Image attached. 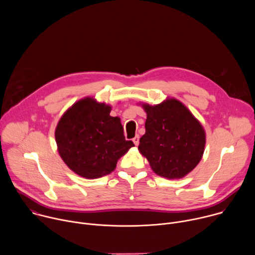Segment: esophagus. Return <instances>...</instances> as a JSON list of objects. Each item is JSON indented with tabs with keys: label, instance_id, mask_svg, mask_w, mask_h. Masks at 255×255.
Returning a JSON list of instances; mask_svg holds the SVG:
<instances>
[{
	"label": "esophagus",
	"instance_id": "esophagus-1",
	"mask_svg": "<svg viewBox=\"0 0 255 255\" xmlns=\"http://www.w3.org/2000/svg\"><path fill=\"white\" fill-rule=\"evenodd\" d=\"M139 135H136L134 138H133V142H134V144L136 145V146H137V145L139 144Z\"/></svg>",
	"mask_w": 255,
	"mask_h": 255
}]
</instances>
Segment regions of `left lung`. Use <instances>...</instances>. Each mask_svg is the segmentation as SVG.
Wrapping results in <instances>:
<instances>
[{
	"instance_id": "obj_1",
	"label": "left lung",
	"mask_w": 255,
	"mask_h": 255,
	"mask_svg": "<svg viewBox=\"0 0 255 255\" xmlns=\"http://www.w3.org/2000/svg\"><path fill=\"white\" fill-rule=\"evenodd\" d=\"M143 108L147 119L139 151L156 174L167 178L184 177L203 156L206 136L202 125L175 99L153 107L144 104Z\"/></svg>"
}]
</instances>
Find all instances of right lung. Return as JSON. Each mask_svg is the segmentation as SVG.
<instances>
[{"label":"right lung","mask_w":255,"mask_h":255,"mask_svg":"<svg viewBox=\"0 0 255 255\" xmlns=\"http://www.w3.org/2000/svg\"><path fill=\"white\" fill-rule=\"evenodd\" d=\"M111 107L91 98L77 102L63 114L55 130L58 152L66 165L86 178L111 173L134 143L126 140Z\"/></svg>","instance_id":"obj_1"}]
</instances>
